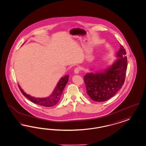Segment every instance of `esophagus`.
Returning <instances> with one entry per match:
<instances>
[{"instance_id": "obj_1", "label": "esophagus", "mask_w": 146, "mask_h": 146, "mask_svg": "<svg viewBox=\"0 0 146 146\" xmlns=\"http://www.w3.org/2000/svg\"><path fill=\"white\" fill-rule=\"evenodd\" d=\"M80 68L79 67H76L75 68V70H74V73L75 74H79V72H80Z\"/></svg>"}]
</instances>
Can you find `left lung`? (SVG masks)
Instances as JSON below:
<instances>
[{
    "label": "left lung",
    "mask_w": 146,
    "mask_h": 146,
    "mask_svg": "<svg viewBox=\"0 0 146 146\" xmlns=\"http://www.w3.org/2000/svg\"><path fill=\"white\" fill-rule=\"evenodd\" d=\"M126 51L122 45L116 53L117 59L106 68L87 73L84 76L87 94L95 102H103L114 96L122 87L126 74ZM94 69L91 68V71Z\"/></svg>",
    "instance_id": "8db88e82"
}]
</instances>
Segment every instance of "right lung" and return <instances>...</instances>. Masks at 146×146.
<instances>
[{
  "label": "right lung",
  "mask_w": 146,
  "mask_h": 146,
  "mask_svg": "<svg viewBox=\"0 0 146 146\" xmlns=\"http://www.w3.org/2000/svg\"><path fill=\"white\" fill-rule=\"evenodd\" d=\"M68 75H65L64 76L61 78L59 80L57 84L55 89H54V91L51 93V95L45 98H36L33 96H31L30 95H28L24 91L19 84H18V86L22 94L25 97L30 100V101H31L32 102L42 106L48 107L55 105L56 104H57L59 102V99H60L63 90L64 89V88L66 86L68 81Z\"/></svg>",
  "instance_id": "right-lung-1"
}]
</instances>
